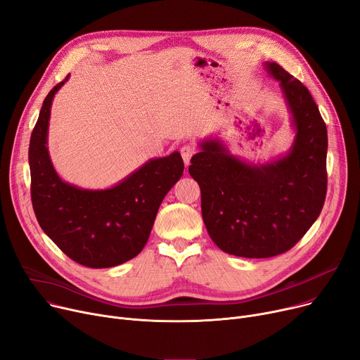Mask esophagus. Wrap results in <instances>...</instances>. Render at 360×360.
Segmentation results:
<instances>
[{
    "label": "esophagus",
    "instance_id": "obj_1",
    "mask_svg": "<svg viewBox=\"0 0 360 360\" xmlns=\"http://www.w3.org/2000/svg\"><path fill=\"white\" fill-rule=\"evenodd\" d=\"M194 153H195V147L193 144H185L181 147V156L184 159L185 166L190 165V160L194 156Z\"/></svg>",
    "mask_w": 360,
    "mask_h": 360
}]
</instances>
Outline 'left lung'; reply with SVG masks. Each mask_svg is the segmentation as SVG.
I'll use <instances>...</instances> for the list:
<instances>
[{"label": "left lung", "mask_w": 360, "mask_h": 360, "mask_svg": "<svg viewBox=\"0 0 360 360\" xmlns=\"http://www.w3.org/2000/svg\"><path fill=\"white\" fill-rule=\"evenodd\" d=\"M267 72L280 82L296 128L286 156L251 165L217 139L200 143L188 167L201 190V213L217 247L236 257L269 258L289 251L318 219L327 194V127L309 90L277 63Z\"/></svg>", "instance_id": "1"}]
</instances>
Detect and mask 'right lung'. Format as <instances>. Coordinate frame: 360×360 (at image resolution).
Masks as SVG:
<instances>
[{"label":"right lung","mask_w":360,"mask_h":360,"mask_svg":"<svg viewBox=\"0 0 360 360\" xmlns=\"http://www.w3.org/2000/svg\"><path fill=\"white\" fill-rule=\"evenodd\" d=\"M56 84L44 101L29 144L30 195L42 231L67 257L90 269L134 258L150 236L159 207L184 174L178 151L151 159L109 190H82L55 172L48 153V125Z\"/></svg>","instance_id":"right-lung-1"}]
</instances>
